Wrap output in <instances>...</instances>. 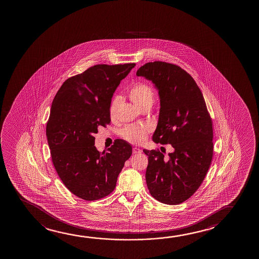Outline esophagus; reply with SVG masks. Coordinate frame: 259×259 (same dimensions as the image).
<instances>
[{
  "instance_id": "esophagus-1",
  "label": "esophagus",
  "mask_w": 259,
  "mask_h": 259,
  "mask_svg": "<svg viewBox=\"0 0 259 259\" xmlns=\"http://www.w3.org/2000/svg\"><path fill=\"white\" fill-rule=\"evenodd\" d=\"M142 152V150L139 148H134L133 149V154H141Z\"/></svg>"
}]
</instances>
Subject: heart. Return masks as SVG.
I'll list each match as a JSON object with an SVG mask.
<instances>
[{
	"label": "heart",
	"instance_id": "b5f03b06",
	"mask_svg": "<svg viewBox=\"0 0 259 259\" xmlns=\"http://www.w3.org/2000/svg\"><path fill=\"white\" fill-rule=\"evenodd\" d=\"M129 98L141 110L142 108L152 105L154 102V93L149 85L146 83H136L128 93ZM121 102L119 96H115L110 106V117H114L117 114V108ZM148 128L137 124H130L122 130V136L127 142L134 144H140L145 140Z\"/></svg>",
	"mask_w": 259,
	"mask_h": 259
}]
</instances>
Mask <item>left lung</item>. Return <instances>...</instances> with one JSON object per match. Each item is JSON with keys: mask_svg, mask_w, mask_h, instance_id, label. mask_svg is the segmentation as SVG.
<instances>
[{"mask_svg": "<svg viewBox=\"0 0 259 259\" xmlns=\"http://www.w3.org/2000/svg\"><path fill=\"white\" fill-rule=\"evenodd\" d=\"M158 90V123L152 139L170 144L174 151L143 152L149 156L146 182L157 201L175 205L188 200L201 186L212 160V121L194 78L175 64L156 61L140 67Z\"/></svg>", "mask_w": 259, "mask_h": 259, "instance_id": "1", "label": "left lung"}]
</instances>
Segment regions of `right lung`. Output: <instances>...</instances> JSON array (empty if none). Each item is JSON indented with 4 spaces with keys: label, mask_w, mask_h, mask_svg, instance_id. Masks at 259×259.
<instances>
[{
    "label": "right lung",
    "mask_w": 259,
    "mask_h": 259,
    "mask_svg": "<svg viewBox=\"0 0 259 259\" xmlns=\"http://www.w3.org/2000/svg\"><path fill=\"white\" fill-rule=\"evenodd\" d=\"M135 66L94 65L66 79L54 98L46 128L52 162L64 186L85 201L110 195L131 156L132 146L121 139L100 153L94 135L110 124L114 92Z\"/></svg>",
    "instance_id": "obj_1"
}]
</instances>
